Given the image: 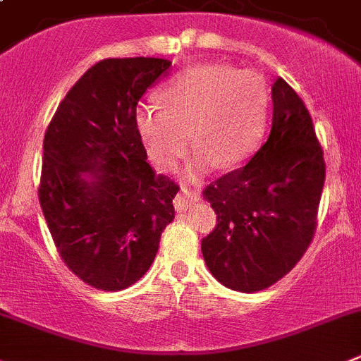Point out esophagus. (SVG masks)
I'll use <instances>...</instances> for the list:
<instances>
[{
    "label": "esophagus",
    "instance_id": "34e87169",
    "mask_svg": "<svg viewBox=\"0 0 361 361\" xmlns=\"http://www.w3.org/2000/svg\"><path fill=\"white\" fill-rule=\"evenodd\" d=\"M198 200V193L197 191H188V190H183L180 193L177 195V197L173 198V206H175V211H186L188 207L191 206V204H195Z\"/></svg>",
    "mask_w": 361,
    "mask_h": 361
}]
</instances>
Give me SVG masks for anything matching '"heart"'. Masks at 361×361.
Masks as SVG:
<instances>
[{
  "label": "heart",
  "instance_id": "1",
  "mask_svg": "<svg viewBox=\"0 0 361 361\" xmlns=\"http://www.w3.org/2000/svg\"><path fill=\"white\" fill-rule=\"evenodd\" d=\"M163 109L145 105L134 123L148 157L175 170L193 140L198 147L186 170L188 180L231 168L250 157L263 140L270 89L261 75L229 66H197L177 75L159 92Z\"/></svg>",
  "mask_w": 361,
  "mask_h": 361
}]
</instances>
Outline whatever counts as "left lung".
<instances>
[{"label": "left lung", "instance_id": "obj_1", "mask_svg": "<svg viewBox=\"0 0 361 361\" xmlns=\"http://www.w3.org/2000/svg\"><path fill=\"white\" fill-rule=\"evenodd\" d=\"M270 134L245 166L204 190L216 226L202 240L214 279L236 292L269 288L315 234L326 164L312 116L283 78L272 85Z\"/></svg>", "mask_w": 361, "mask_h": 361}]
</instances>
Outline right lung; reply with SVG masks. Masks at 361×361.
Wrapping results in <instances>:
<instances>
[{
	"label": "right lung",
	"mask_w": 361,
	"mask_h": 361,
	"mask_svg": "<svg viewBox=\"0 0 361 361\" xmlns=\"http://www.w3.org/2000/svg\"><path fill=\"white\" fill-rule=\"evenodd\" d=\"M171 68L107 59L69 89L44 134L39 202L59 254L92 288L125 290L147 274L175 218L178 186L147 163L134 116Z\"/></svg>",
	"instance_id": "obj_1"
}]
</instances>
